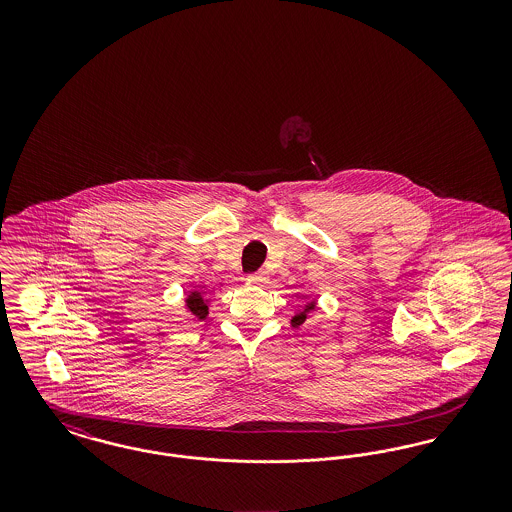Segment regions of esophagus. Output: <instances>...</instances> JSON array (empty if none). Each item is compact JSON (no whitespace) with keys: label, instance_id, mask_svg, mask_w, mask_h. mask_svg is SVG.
Wrapping results in <instances>:
<instances>
[{"label":"esophagus","instance_id":"esophagus-1","mask_svg":"<svg viewBox=\"0 0 512 512\" xmlns=\"http://www.w3.org/2000/svg\"><path fill=\"white\" fill-rule=\"evenodd\" d=\"M249 278H251V282H253V284H257V286H265L268 282V276L265 270H259V272L251 274Z\"/></svg>","mask_w":512,"mask_h":512}]
</instances>
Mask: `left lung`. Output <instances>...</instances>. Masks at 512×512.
<instances>
[{"instance_id": "left-lung-1", "label": "left lung", "mask_w": 512, "mask_h": 512, "mask_svg": "<svg viewBox=\"0 0 512 512\" xmlns=\"http://www.w3.org/2000/svg\"><path fill=\"white\" fill-rule=\"evenodd\" d=\"M315 309H317V301H315V299L307 301V303H305V307L293 315L292 328H299V326H303V324L309 320V315H311Z\"/></svg>"}]
</instances>
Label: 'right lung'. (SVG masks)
I'll return each mask as SVG.
<instances>
[{"instance_id":"obj_1","label":"right lung","mask_w":512,"mask_h":512,"mask_svg":"<svg viewBox=\"0 0 512 512\" xmlns=\"http://www.w3.org/2000/svg\"><path fill=\"white\" fill-rule=\"evenodd\" d=\"M184 311L192 320H205L209 317V299L203 297L201 292H190L184 299Z\"/></svg>"}]
</instances>
